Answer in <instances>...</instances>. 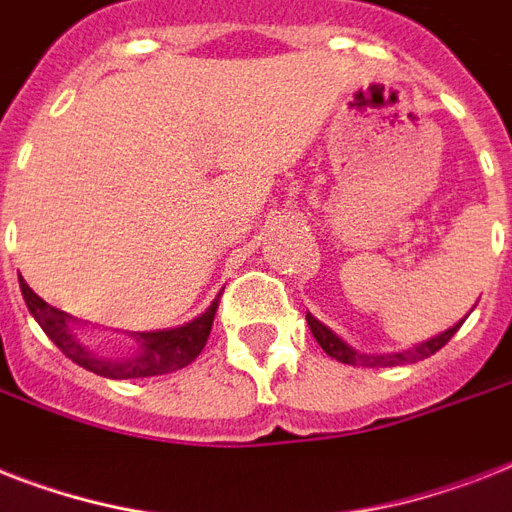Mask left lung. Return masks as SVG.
<instances>
[{
  "mask_svg": "<svg viewBox=\"0 0 512 512\" xmlns=\"http://www.w3.org/2000/svg\"><path fill=\"white\" fill-rule=\"evenodd\" d=\"M470 316V313H468ZM465 316V319H468ZM462 319V321H465ZM305 321H308V327H311L313 337H316V342H319L321 348H324V353L332 358H337V361H342V364H350V366H398V364H414V361H422V358L433 356L436 350H441L446 345V342L452 340L454 332L462 327L460 324H454L452 329H446V332H441V335L430 337V340L420 342V345H414L412 350H401V353H382V356H377V353H358V350H353L348 345V342H342L340 337L332 332L329 327H324L319 319H313L311 313L305 316Z\"/></svg>",
  "mask_w": 512,
  "mask_h": 512,
  "instance_id": "1",
  "label": "left lung"
}]
</instances>
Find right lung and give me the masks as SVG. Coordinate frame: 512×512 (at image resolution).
Listing matches in <instances>:
<instances>
[{
  "instance_id": "1",
  "label": "right lung",
  "mask_w": 512,
  "mask_h": 512,
  "mask_svg": "<svg viewBox=\"0 0 512 512\" xmlns=\"http://www.w3.org/2000/svg\"><path fill=\"white\" fill-rule=\"evenodd\" d=\"M20 292H23V300H26L28 311L36 319V324L44 329V335L50 337L74 364L84 366L87 372H95L100 377H108V380L159 377V374L177 372V369L196 361L201 348L207 345L209 329H212V321H215L217 313V300L223 295L220 292L217 300H212V305L201 313L199 319L188 321L183 327L164 329V332H138V335L132 332L135 348L130 353H124V356H100L76 337V321L68 313L44 303L26 281H20Z\"/></svg>"
}]
</instances>
